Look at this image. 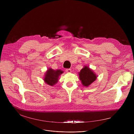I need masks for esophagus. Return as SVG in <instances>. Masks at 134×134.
Returning a JSON list of instances; mask_svg holds the SVG:
<instances>
[{"label":"esophagus","instance_id":"34e87169","mask_svg":"<svg viewBox=\"0 0 134 134\" xmlns=\"http://www.w3.org/2000/svg\"><path fill=\"white\" fill-rule=\"evenodd\" d=\"M66 71L67 72V73H71L72 72V71L71 69H66Z\"/></svg>","mask_w":134,"mask_h":134}]
</instances>
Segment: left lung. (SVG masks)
<instances>
[{
    "mask_svg": "<svg viewBox=\"0 0 134 134\" xmlns=\"http://www.w3.org/2000/svg\"><path fill=\"white\" fill-rule=\"evenodd\" d=\"M79 75L82 85L85 87L90 86L97 78V76L92 70L86 66L81 69L80 72L79 73Z\"/></svg>",
    "mask_w": 134,
    "mask_h": 134,
    "instance_id": "8db88e82",
    "label": "left lung"
}]
</instances>
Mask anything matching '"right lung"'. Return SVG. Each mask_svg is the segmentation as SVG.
<instances>
[{"label": "right lung", "instance_id": "obj_1", "mask_svg": "<svg viewBox=\"0 0 134 134\" xmlns=\"http://www.w3.org/2000/svg\"><path fill=\"white\" fill-rule=\"evenodd\" d=\"M63 72L61 69L54 70L52 68H49L46 72L44 81L48 85L53 86L58 82L59 76Z\"/></svg>", "mask_w": 134, "mask_h": 134}]
</instances>
